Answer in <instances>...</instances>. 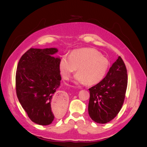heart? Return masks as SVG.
Returning <instances> with one entry per match:
<instances>
[{"label":"heart","mask_w":147,"mask_h":147,"mask_svg":"<svg viewBox=\"0 0 147 147\" xmlns=\"http://www.w3.org/2000/svg\"><path fill=\"white\" fill-rule=\"evenodd\" d=\"M109 61L93 48H82L63 55L59 62L61 76L67 80L78 67V73L74 76L75 82L95 85L102 80L108 71Z\"/></svg>","instance_id":"b5f03b06"}]
</instances>
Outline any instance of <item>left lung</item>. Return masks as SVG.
<instances>
[{
  "mask_svg": "<svg viewBox=\"0 0 147 147\" xmlns=\"http://www.w3.org/2000/svg\"><path fill=\"white\" fill-rule=\"evenodd\" d=\"M127 84L125 64L119 56L105 78L89 89L88 112L92 120L105 124L115 117L123 104Z\"/></svg>",
  "mask_w": 147,
  "mask_h": 147,
  "instance_id": "8db88e82",
  "label": "left lung"
}]
</instances>
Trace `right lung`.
Returning a JSON list of instances; mask_svg holds the SVG:
<instances>
[{
    "label": "right lung",
    "mask_w": 147,
    "mask_h": 147,
    "mask_svg": "<svg viewBox=\"0 0 147 147\" xmlns=\"http://www.w3.org/2000/svg\"><path fill=\"white\" fill-rule=\"evenodd\" d=\"M58 51L56 48H31L22 56L17 65V98L28 117L39 125H49L54 119L51 102L61 79L60 58L53 56ZM58 100L63 102V96H59ZM59 108L63 111V106Z\"/></svg>",
    "instance_id": "obj_1"
}]
</instances>
